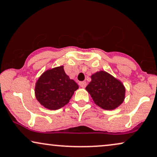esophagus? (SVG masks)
<instances>
[{
  "instance_id": "esophagus-1",
  "label": "esophagus",
  "mask_w": 157,
  "mask_h": 157,
  "mask_svg": "<svg viewBox=\"0 0 157 157\" xmlns=\"http://www.w3.org/2000/svg\"><path fill=\"white\" fill-rule=\"evenodd\" d=\"M79 85L81 87V88H85L87 85V82L85 81H82V82H79Z\"/></svg>"
}]
</instances>
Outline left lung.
Masks as SVG:
<instances>
[{
  "label": "left lung",
  "mask_w": 157,
  "mask_h": 157,
  "mask_svg": "<svg viewBox=\"0 0 157 157\" xmlns=\"http://www.w3.org/2000/svg\"><path fill=\"white\" fill-rule=\"evenodd\" d=\"M85 89L95 104L106 110L115 109L125 98L124 85L105 71H99L91 75V81Z\"/></svg>",
  "instance_id": "obj_1"
}]
</instances>
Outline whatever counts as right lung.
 Instances as JSON below:
<instances>
[{"label": "right lung", "instance_id": "obj_1", "mask_svg": "<svg viewBox=\"0 0 157 157\" xmlns=\"http://www.w3.org/2000/svg\"><path fill=\"white\" fill-rule=\"evenodd\" d=\"M78 88V85L65 73L64 66H60L40 75L35 84V94L45 108L56 110L68 104Z\"/></svg>", "mask_w": 157, "mask_h": 157}]
</instances>
